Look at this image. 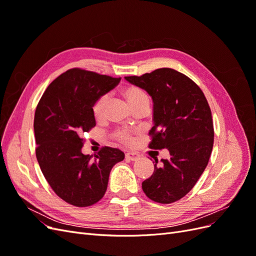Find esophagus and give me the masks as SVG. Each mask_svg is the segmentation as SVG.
I'll list each match as a JSON object with an SVG mask.
<instances>
[{
    "mask_svg": "<svg viewBox=\"0 0 256 256\" xmlns=\"http://www.w3.org/2000/svg\"><path fill=\"white\" fill-rule=\"evenodd\" d=\"M125 157L129 161H136V160H138V158H140V154H136V152H127L125 154Z\"/></svg>",
    "mask_w": 256,
    "mask_h": 256,
    "instance_id": "obj_1",
    "label": "esophagus"
}]
</instances>
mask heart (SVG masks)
Here are the masks:
<instances>
[{
  "mask_svg": "<svg viewBox=\"0 0 256 256\" xmlns=\"http://www.w3.org/2000/svg\"><path fill=\"white\" fill-rule=\"evenodd\" d=\"M122 94L126 98L128 104L134 110L138 106L148 102V96L146 95V92L140 88L136 86V85H127V86L122 90ZM108 102H109V97H108V95H104L98 98V100L95 102L94 106H92V114H94L96 120H102L104 116ZM114 136L120 143L126 145H129L134 142L132 136L126 130L118 131V132H115Z\"/></svg>",
  "mask_w": 256,
  "mask_h": 256,
  "instance_id": "1",
  "label": "heart"
}]
</instances>
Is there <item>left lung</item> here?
Masks as SVG:
<instances>
[{
  "instance_id": "left-lung-1",
  "label": "left lung",
  "mask_w": 256,
  "mask_h": 256,
  "mask_svg": "<svg viewBox=\"0 0 256 256\" xmlns=\"http://www.w3.org/2000/svg\"><path fill=\"white\" fill-rule=\"evenodd\" d=\"M125 79L152 99L150 148L170 152L160 166L154 159V173L142 182V189L154 202H176L194 187L212 154L214 132L207 99L190 78L172 68Z\"/></svg>"
}]
</instances>
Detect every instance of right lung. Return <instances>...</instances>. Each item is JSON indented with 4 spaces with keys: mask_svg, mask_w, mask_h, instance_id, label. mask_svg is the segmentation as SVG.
<instances>
[{
    "mask_svg": "<svg viewBox=\"0 0 256 256\" xmlns=\"http://www.w3.org/2000/svg\"><path fill=\"white\" fill-rule=\"evenodd\" d=\"M120 81L72 68L52 81L37 104L36 158L52 190L68 204L86 207L102 200L112 168L125 158L122 150L106 146L94 159L82 154L81 136L96 126L92 106Z\"/></svg>",
    "mask_w": 256,
    "mask_h": 256,
    "instance_id": "1",
    "label": "right lung"
}]
</instances>
